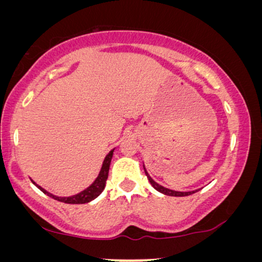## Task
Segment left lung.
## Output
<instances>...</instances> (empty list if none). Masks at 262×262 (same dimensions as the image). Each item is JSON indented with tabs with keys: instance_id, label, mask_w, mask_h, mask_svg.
Instances as JSON below:
<instances>
[{
	"instance_id": "left-lung-1",
	"label": "left lung",
	"mask_w": 262,
	"mask_h": 262,
	"mask_svg": "<svg viewBox=\"0 0 262 262\" xmlns=\"http://www.w3.org/2000/svg\"><path fill=\"white\" fill-rule=\"evenodd\" d=\"M143 168H144V171H145L146 177H148V180L150 181V184L152 185V187L155 188L156 191H159V192H161V193H163V194H166V195H170V196H186V195H191V194H193V193L198 192V189H195V191H192V192H178V191H173V189H169V188L163 187V186L159 185V184H157V182H155V181L152 180L151 177H150V175L148 174V171H146V169H145V167H144V166H143Z\"/></svg>"
}]
</instances>
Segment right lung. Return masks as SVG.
<instances>
[{
  "label": "right lung",
  "mask_w": 262,
  "mask_h": 262,
  "mask_svg": "<svg viewBox=\"0 0 262 262\" xmlns=\"http://www.w3.org/2000/svg\"><path fill=\"white\" fill-rule=\"evenodd\" d=\"M113 150H111L108 152V155L105 157V160H103V163H102V167H101V170H100V173L98 175V178L95 179V181L93 182V184L89 186L88 188H85L84 191H82L78 193L76 195H71V196H56L51 194V193L46 192L44 188H41L40 186L35 185V182L33 184L37 186V187L40 189L42 193H45V194H48L49 196H51V198L58 200V202H62V203H66V204H85V203H89L92 202L93 199H95L96 196L100 195V193L103 191V188H105L106 186V181H107V178H108V170H110V164H111V161H112V156H113Z\"/></svg>",
  "instance_id": "obj_1"
}]
</instances>
